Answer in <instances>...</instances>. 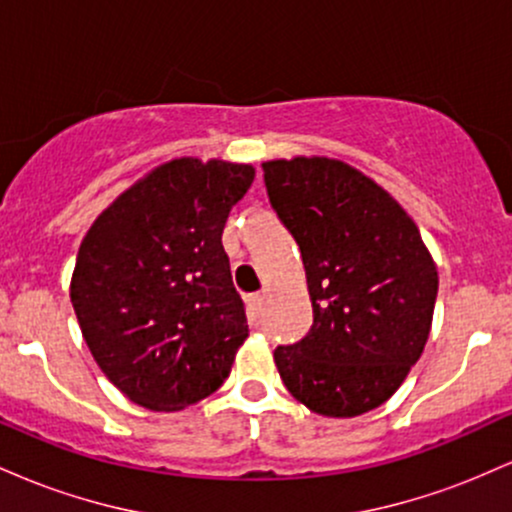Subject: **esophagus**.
I'll return each instance as SVG.
<instances>
[{"label":"esophagus","instance_id":"esophagus-1","mask_svg":"<svg viewBox=\"0 0 512 512\" xmlns=\"http://www.w3.org/2000/svg\"><path fill=\"white\" fill-rule=\"evenodd\" d=\"M250 305H252V310H260L262 308V293H252Z\"/></svg>","mask_w":512,"mask_h":512}]
</instances>
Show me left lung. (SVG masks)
<instances>
[{"mask_svg": "<svg viewBox=\"0 0 512 512\" xmlns=\"http://www.w3.org/2000/svg\"><path fill=\"white\" fill-rule=\"evenodd\" d=\"M269 204L301 248L313 327L276 346L286 390L315 414L380 407L424 351L438 272L409 214L334 158L262 163Z\"/></svg>", "mask_w": 512, "mask_h": 512, "instance_id": "1", "label": "left lung"}]
</instances>
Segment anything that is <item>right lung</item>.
<instances>
[{"label":"right lung","mask_w":512,"mask_h":512,"mask_svg":"<svg viewBox=\"0 0 512 512\" xmlns=\"http://www.w3.org/2000/svg\"><path fill=\"white\" fill-rule=\"evenodd\" d=\"M255 180L245 163L175 158L93 221L72 274L88 349L122 395L178 411L228 378L248 317L221 233Z\"/></svg>","instance_id":"1"}]
</instances>
